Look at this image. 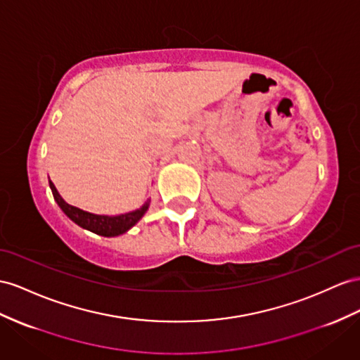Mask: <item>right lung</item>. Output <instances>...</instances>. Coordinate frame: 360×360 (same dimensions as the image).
<instances>
[{
    "label": "right lung",
    "instance_id": "add662e5",
    "mask_svg": "<svg viewBox=\"0 0 360 360\" xmlns=\"http://www.w3.org/2000/svg\"><path fill=\"white\" fill-rule=\"evenodd\" d=\"M50 188L53 191L54 200L58 202L60 210L72 220V222L77 224L84 229H88L91 233L103 236V237H115L120 234H124L144 216L146 211L149 210V202H146L141 208L131 211V213H124L118 216L92 214V213H88V211H84L77 207L67 204V202L62 199V196L59 195L51 181H50Z\"/></svg>",
    "mask_w": 360,
    "mask_h": 360
}]
</instances>
